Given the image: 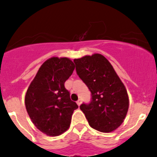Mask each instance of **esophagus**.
I'll return each mask as SVG.
<instances>
[{
	"label": "esophagus",
	"mask_w": 157,
	"mask_h": 157,
	"mask_svg": "<svg viewBox=\"0 0 157 157\" xmlns=\"http://www.w3.org/2000/svg\"><path fill=\"white\" fill-rule=\"evenodd\" d=\"M81 103H82V100H80H80H77V105H78V106H80V105L81 104Z\"/></svg>",
	"instance_id": "esophagus-1"
}]
</instances>
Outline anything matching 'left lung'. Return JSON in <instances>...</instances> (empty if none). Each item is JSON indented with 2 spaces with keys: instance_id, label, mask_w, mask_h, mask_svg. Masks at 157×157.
Instances as JSON below:
<instances>
[{
  "instance_id": "obj_1",
  "label": "left lung",
  "mask_w": 157,
  "mask_h": 157,
  "mask_svg": "<svg viewBox=\"0 0 157 157\" xmlns=\"http://www.w3.org/2000/svg\"><path fill=\"white\" fill-rule=\"evenodd\" d=\"M77 75L91 92L92 100L80 108L92 128L110 133L124 122L129 108L127 89L104 56L74 59Z\"/></svg>"
}]
</instances>
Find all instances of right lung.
I'll list each match as a JSON object with an SVG mask.
<instances>
[{"mask_svg":"<svg viewBox=\"0 0 157 157\" xmlns=\"http://www.w3.org/2000/svg\"><path fill=\"white\" fill-rule=\"evenodd\" d=\"M75 65L67 57H53L38 70L25 95V106L35 127L50 136L67 130L78 106L70 98L64 83Z\"/></svg>","mask_w":157,"mask_h":157,"instance_id":"add662e5","label":"right lung"}]
</instances>
